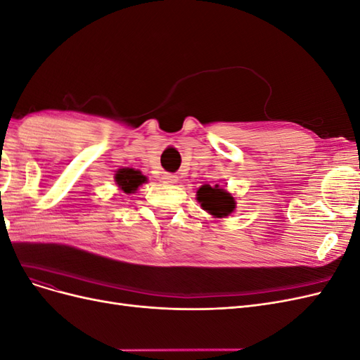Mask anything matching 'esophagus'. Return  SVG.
<instances>
[{
    "mask_svg": "<svg viewBox=\"0 0 360 360\" xmlns=\"http://www.w3.org/2000/svg\"><path fill=\"white\" fill-rule=\"evenodd\" d=\"M162 180L165 181V183H176V181H177V177L172 176V174H163Z\"/></svg>",
    "mask_w": 360,
    "mask_h": 360,
    "instance_id": "34e87169",
    "label": "esophagus"
}]
</instances>
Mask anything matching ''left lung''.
I'll return each mask as SVG.
<instances>
[{
    "mask_svg": "<svg viewBox=\"0 0 360 360\" xmlns=\"http://www.w3.org/2000/svg\"><path fill=\"white\" fill-rule=\"evenodd\" d=\"M197 200L198 202H201V207L204 210H207L216 217L228 216L236 209L234 198L230 193L225 192L224 189H219L217 186L212 188L209 184L200 188V191L197 192Z\"/></svg>",
    "mask_w": 360,
    "mask_h": 360,
    "instance_id": "1",
    "label": "left lung"
}]
</instances>
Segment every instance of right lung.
Returning a JSON list of instances; mask_svg holds the SVG:
<instances>
[{"instance_id": "right-lung-1", "label": "right lung", "mask_w": 360, "mask_h": 360, "mask_svg": "<svg viewBox=\"0 0 360 360\" xmlns=\"http://www.w3.org/2000/svg\"><path fill=\"white\" fill-rule=\"evenodd\" d=\"M115 181L118 186L122 188V191H124L126 193H130L136 191V188L146 181V177L139 171L123 168L115 174Z\"/></svg>"}]
</instances>
